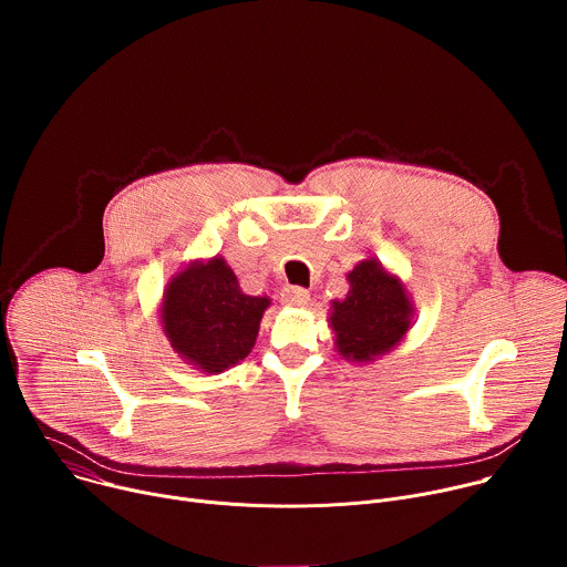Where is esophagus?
Listing matches in <instances>:
<instances>
[{"instance_id": "34e87169", "label": "esophagus", "mask_w": 567, "mask_h": 567, "mask_svg": "<svg viewBox=\"0 0 567 567\" xmlns=\"http://www.w3.org/2000/svg\"><path fill=\"white\" fill-rule=\"evenodd\" d=\"M280 300L287 307H305L309 302V291L302 287H285L280 293Z\"/></svg>"}]
</instances>
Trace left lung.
Returning <instances> with one entry per match:
<instances>
[{
  "instance_id": "1",
  "label": "left lung",
  "mask_w": 567,
  "mask_h": 567,
  "mask_svg": "<svg viewBox=\"0 0 567 567\" xmlns=\"http://www.w3.org/2000/svg\"><path fill=\"white\" fill-rule=\"evenodd\" d=\"M350 291L332 300L330 328L337 352L352 363H372L394 350L413 328V298L403 280L377 258L348 274Z\"/></svg>"
}]
</instances>
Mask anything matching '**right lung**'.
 Returning a JSON list of instances; mask_svg holds the SVG:
<instances>
[{
    "mask_svg": "<svg viewBox=\"0 0 567 567\" xmlns=\"http://www.w3.org/2000/svg\"><path fill=\"white\" fill-rule=\"evenodd\" d=\"M271 298L241 291L221 256L193 260L166 285L158 322L171 348L195 370L219 374L256 346Z\"/></svg>",
    "mask_w": 567,
    "mask_h": 567,
    "instance_id": "obj_1",
    "label": "right lung"
}]
</instances>
